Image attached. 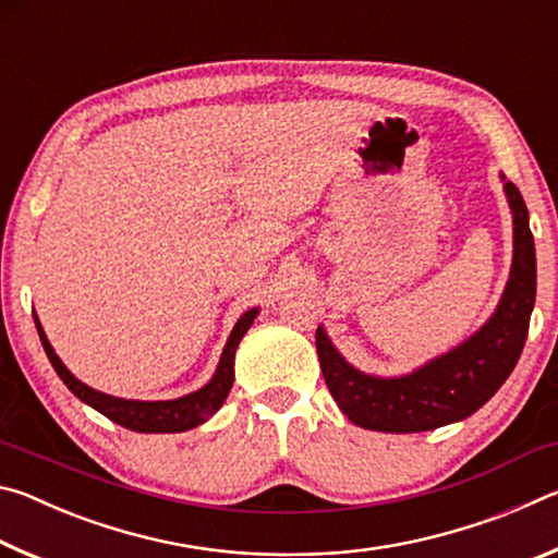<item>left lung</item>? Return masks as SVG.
<instances>
[{
    "label": "left lung",
    "instance_id": "obj_1",
    "mask_svg": "<svg viewBox=\"0 0 558 558\" xmlns=\"http://www.w3.org/2000/svg\"><path fill=\"white\" fill-rule=\"evenodd\" d=\"M505 182L514 219V258L495 315L465 342L421 369L393 379L369 376L344 362L317 327L315 344L327 389L356 426L381 433H421L475 413L507 381L522 354L536 300V253L529 211L519 189Z\"/></svg>",
    "mask_w": 558,
    "mask_h": 558
}]
</instances>
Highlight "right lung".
Masks as SVG:
<instances>
[{
    "label": "right lung",
    "instance_id": "obj_1",
    "mask_svg": "<svg viewBox=\"0 0 558 558\" xmlns=\"http://www.w3.org/2000/svg\"><path fill=\"white\" fill-rule=\"evenodd\" d=\"M256 315H258V307H251L248 313H243L239 323H235L229 342L223 347L221 362L216 366V374L211 376V381L202 386L199 391L186 393L182 399H174V401H130V399H118V396H108L90 389V386L75 379V376L65 369L61 359L56 356L53 347L49 339H46L44 327L36 315H34V323H36V329H39L44 352L49 356L56 374L61 376L63 384L69 386V389L78 396L83 403H88L90 409L100 411L106 418L118 423L122 428H130L137 433H182L189 428H196L204 421H209L211 415L223 405L226 396H229L233 386L235 347H239L243 335L248 332V327L253 325Z\"/></svg>",
    "mask_w": 558,
    "mask_h": 558
}]
</instances>
